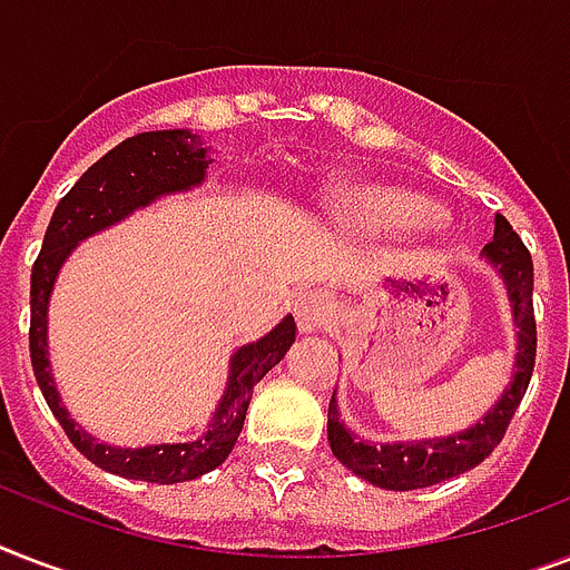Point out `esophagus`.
Returning a JSON list of instances; mask_svg holds the SVG:
<instances>
[{"mask_svg": "<svg viewBox=\"0 0 570 570\" xmlns=\"http://www.w3.org/2000/svg\"><path fill=\"white\" fill-rule=\"evenodd\" d=\"M331 320H334V302L325 293H304L295 302V322H298V331L307 337L328 331Z\"/></svg>", "mask_w": 570, "mask_h": 570, "instance_id": "34e87169", "label": "esophagus"}]
</instances>
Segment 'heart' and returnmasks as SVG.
<instances>
[{
	"instance_id": "obj_1",
	"label": "heart",
	"mask_w": 570,
	"mask_h": 570,
	"mask_svg": "<svg viewBox=\"0 0 570 570\" xmlns=\"http://www.w3.org/2000/svg\"><path fill=\"white\" fill-rule=\"evenodd\" d=\"M328 209L334 222L361 233H407L434 222V209L420 197L384 186H361L334 195Z\"/></svg>"
}]
</instances>
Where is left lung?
Returning <instances> with one entry per match:
<instances>
[{
	"label": "left lung",
	"instance_id": "8db88e82",
	"mask_svg": "<svg viewBox=\"0 0 570 570\" xmlns=\"http://www.w3.org/2000/svg\"><path fill=\"white\" fill-rule=\"evenodd\" d=\"M479 257L494 268L509 295L512 307L514 340V375L505 384L494 405L479 423L468 425L464 432L443 434V438H420V441H387L375 443L348 432L340 420L337 390L328 405V443L340 464H346L355 476L384 491H416V488L438 485L446 479L468 473L494 452L503 441L509 420L521 405L523 393L530 387L532 366H535V316H532V257L521 236L503 215L494 218V239L488 242Z\"/></svg>",
	"mask_w": 570,
	"mask_h": 570
}]
</instances>
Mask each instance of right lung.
Here are the masks:
<instances>
[{
    "mask_svg": "<svg viewBox=\"0 0 570 570\" xmlns=\"http://www.w3.org/2000/svg\"><path fill=\"white\" fill-rule=\"evenodd\" d=\"M209 165H213V156L204 147V138L195 136L191 129H156V132H138L120 141L58 200L56 213L49 218L47 236H43V248L31 268L29 352L40 393L76 450L115 476L174 485V482H189L218 468L239 441L254 384L272 366L281 364L295 343V320L284 316L266 337L236 348L230 355V373H227L222 402L215 407L206 432L195 441L115 446L85 432L61 405L52 366H49V298H52L61 266L73 254L76 245L91 239L94 233L109 230L159 197L197 189L206 180Z\"/></svg>",
    "mask_w": 570,
    "mask_h": 570,
    "instance_id": "1",
    "label": "right lung"
}]
</instances>
